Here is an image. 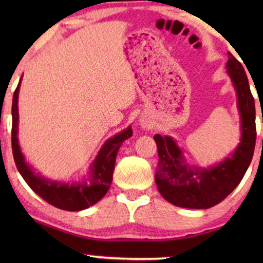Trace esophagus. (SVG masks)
Wrapping results in <instances>:
<instances>
[{
  "label": "esophagus",
  "instance_id": "34e87169",
  "mask_svg": "<svg viewBox=\"0 0 263 263\" xmlns=\"http://www.w3.org/2000/svg\"><path fill=\"white\" fill-rule=\"evenodd\" d=\"M142 125H148V124H147L146 122H142Z\"/></svg>",
  "mask_w": 263,
  "mask_h": 263
}]
</instances>
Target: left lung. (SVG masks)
<instances>
[{
    "instance_id": "1",
    "label": "left lung",
    "mask_w": 263,
    "mask_h": 263,
    "mask_svg": "<svg viewBox=\"0 0 263 263\" xmlns=\"http://www.w3.org/2000/svg\"><path fill=\"white\" fill-rule=\"evenodd\" d=\"M228 56L226 69L236 91L240 117V139L235 151L218 164L196 166L189 164L172 136L154 135L159 156L157 188L175 206L206 210L221 202L239 184L253 159L256 142L255 102L243 66L231 52Z\"/></svg>"
}]
</instances>
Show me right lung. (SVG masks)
I'll return each instance as SVG.
<instances>
[{
  "instance_id": "add662e5",
  "label": "right lung",
  "mask_w": 263,
  "mask_h": 263,
  "mask_svg": "<svg viewBox=\"0 0 263 263\" xmlns=\"http://www.w3.org/2000/svg\"><path fill=\"white\" fill-rule=\"evenodd\" d=\"M23 79V77H21ZM19 85L14 92L12 105V149L14 160L20 175L25 182L33 192L52 204L63 211H82L93 206L102 200L107 193L112 182V175L115 170V161L118 149L125 140L133 135L132 125L124 130L111 136L103 143L97 154L95 160L88 167L87 176L79 181H53L35 172L33 167L26 161L19 143Z\"/></svg>"
}]
</instances>
